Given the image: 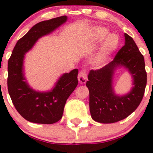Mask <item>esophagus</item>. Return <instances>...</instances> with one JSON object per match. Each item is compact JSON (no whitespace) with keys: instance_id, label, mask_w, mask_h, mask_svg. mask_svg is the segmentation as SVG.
<instances>
[{"instance_id":"obj_1","label":"esophagus","mask_w":153,"mask_h":153,"mask_svg":"<svg viewBox=\"0 0 153 153\" xmlns=\"http://www.w3.org/2000/svg\"><path fill=\"white\" fill-rule=\"evenodd\" d=\"M78 79L79 83L81 84H85V82H87V80H88V75H87L86 71H81L78 74Z\"/></svg>"}]
</instances>
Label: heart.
Masks as SVG:
<instances>
[{"label":"heart","instance_id":"heart-1","mask_svg":"<svg viewBox=\"0 0 153 153\" xmlns=\"http://www.w3.org/2000/svg\"><path fill=\"white\" fill-rule=\"evenodd\" d=\"M94 38L97 40L104 39L102 47L97 56V62H103L118 49L120 45V39L119 36L115 33H110L105 28H97L95 30Z\"/></svg>","mask_w":153,"mask_h":153}]
</instances>
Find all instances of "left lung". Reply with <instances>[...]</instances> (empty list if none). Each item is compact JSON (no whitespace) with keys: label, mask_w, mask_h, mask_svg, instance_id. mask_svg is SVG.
I'll return each mask as SVG.
<instances>
[{"label":"left lung","mask_w":153,"mask_h":153,"mask_svg":"<svg viewBox=\"0 0 153 153\" xmlns=\"http://www.w3.org/2000/svg\"><path fill=\"white\" fill-rule=\"evenodd\" d=\"M125 45L112 62L97 70H91L86 86L89 90L91 117L98 123H112L127 117L137 109L143 97L147 75L143 56L132 37L124 33ZM126 68L133 78L134 86L124 96L114 92L112 79L117 68Z\"/></svg>","instance_id":"1"}]
</instances>
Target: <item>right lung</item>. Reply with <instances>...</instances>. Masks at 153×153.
<instances>
[{
  "instance_id": "right-lung-1",
  "label": "right lung",
  "mask_w": 153,
  "mask_h": 153,
  "mask_svg": "<svg viewBox=\"0 0 153 153\" xmlns=\"http://www.w3.org/2000/svg\"><path fill=\"white\" fill-rule=\"evenodd\" d=\"M66 16L39 22L16 42L8 60L7 88L15 108L27 120L52 124L62 117L67 99L78 85L77 68L65 73L49 91H37L29 85L23 70L25 54L37 40L56 30L67 21Z\"/></svg>"
}]
</instances>
